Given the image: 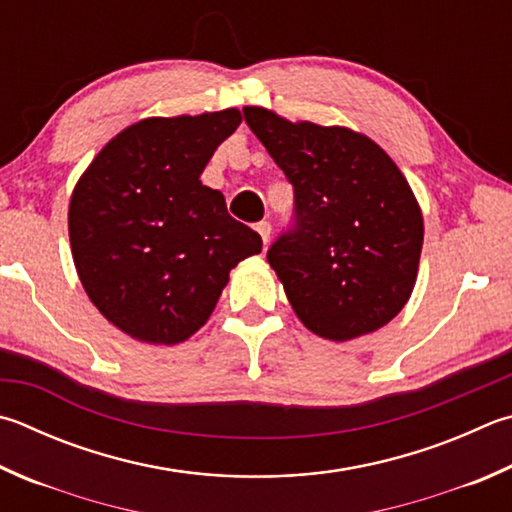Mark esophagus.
Listing matches in <instances>:
<instances>
[{"label":"esophagus","mask_w":512,"mask_h":512,"mask_svg":"<svg viewBox=\"0 0 512 512\" xmlns=\"http://www.w3.org/2000/svg\"><path fill=\"white\" fill-rule=\"evenodd\" d=\"M255 230L259 232V237H262L264 246H266L268 239H271V224H268V221H259V224L255 226Z\"/></svg>","instance_id":"34e87169"}]
</instances>
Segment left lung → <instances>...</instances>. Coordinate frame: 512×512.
Masks as SVG:
<instances>
[{
    "instance_id": "8db88e82",
    "label": "left lung",
    "mask_w": 512,
    "mask_h": 512,
    "mask_svg": "<svg viewBox=\"0 0 512 512\" xmlns=\"http://www.w3.org/2000/svg\"><path fill=\"white\" fill-rule=\"evenodd\" d=\"M253 134L293 185V219L266 259L297 318L336 342L365 336L410 300L423 217L396 163L347 127L288 123L244 107Z\"/></svg>"
}]
</instances>
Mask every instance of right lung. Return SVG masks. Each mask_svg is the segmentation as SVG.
Returning a JSON list of instances; mask_svg holds the SVG:
<instances>
[{
	"instance_id": "add662e5",
	"label": "right lung",
	"mask_w": 512,
	"mask_h": 512,
	"mask_svg": "<svg viewBox=\"0 0 512 512\" xmlns=\"http://www.w3.org/2000/svg\"><path fill=\"white\" fill-rule=\"evenodd\" d=\"M241 123L237 109L147 118L102 147L69 206L73 262L89 300L120 331L176 345L199 331L230 268L262 237L199 181Z\"/></svg>"
}]
</instances>
